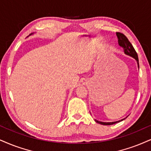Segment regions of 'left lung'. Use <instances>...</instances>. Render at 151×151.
I'll use <instances>...</instances> for the list:
<instances>
[{
  "mask_svg": "<svg viewBox=\"0 0 151 151\" xmlns=\"http://www.w3.org/2000/svg\"><path fill=\"white\" fill-rule=\"evenodd\" d=\"M116 36L118 37V44L120 47H122L123 48L124 53L126 55L131 56L134 58L137 61V64H138V67L139 68V58H138V55H137V52L135 51L134 48L132 46L131 42L129 41L127 37H126L123 33H120V32H116ZM124 119H122V120H119V121H116V122H100V121H98L95 120V121L97 123L101 124H104V125H111V124H113L117 123V122H120V121H122Z\"/></svg>",
  "mask_w": 151,
  "mask_h": 151,
  "instance_id": "8db88e82",
  "label": "left lung"
}]
</instances>
